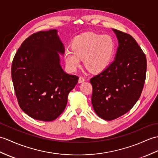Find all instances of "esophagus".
I'll return each instance as SVG.
<instances>
[{
	"instance_id": "obj_1",
	"label": "esophagus",
	"mask_w": 158,
	"mask_h": 158,
	"mask_svg": "<svg viewBox=\"0 0 158 158\" xmlns=\"http://www.w3.org/2000/svg\"><path fill=\"white\" fill-rule=\"evenodd\" d=\"M85 78H84L83 76H80L79 78V83H82L83 81H85Z\"/></svg>"
}]
</instances>
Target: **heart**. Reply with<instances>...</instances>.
<instances>
[{"instance_id":"obj_1","label":"heart","mask_w":158,"mask_h":158,"mask_svg":"<svg viewBox=\"0 0 158 158\" xmlns=\"http://www.w3.org/2000/svg\"><path fill=\"white\" fill-rule=\"evenodd\" d=\"M115 50V43L110 35L85 33L77 36L72 48L64 51V60L72 71L80 65L81 59L90 72L102 71L110 62Z\"/></svg>"}]
</instances>
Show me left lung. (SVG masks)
<instances>
[{
	"label": "left lung",
	"instance_id": "8db88e82",
	"mask_svg": "<svg viewBox=\"0 0 158 158\" xmlns=\"http://www.w3.org/2000/svg\"><path fill=\"white\" fill-rule=\"evenodd\" d=\"M113 31L119 44L115 59L90 79L94 111L106 120L118 118L133 107L146 78V56L136 40L125 32Z\"/></svg>",
	"mask_w": 158,
	"mask_h": 158
}]
</instances>
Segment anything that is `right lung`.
<instances>
[{
	"mask_svg": "<svg viewBox=\"0 0 158 158\" xmlns=\"http://www.w3.org/2000/svg\"><path fill=\"white\" fill-rule=\"evenodd\" d=\"M56 29L40 31L24 40L15 55L11 77L20 108L31 118L52 121L64 110L79 77L66 73L58 52L64 47Z\"/></svg>",
	"mask_w": 158,
	"mask_h": 158,
	"instance_id": "1",
	"label": "right lung"
}]
</instances>
